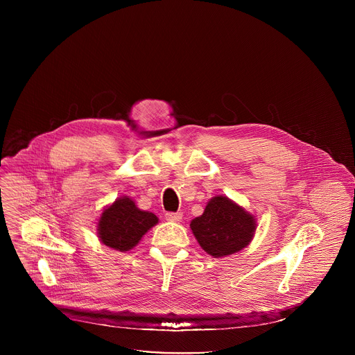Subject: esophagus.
Returning a JSON list of instances; mask_svg holds the SVG:
<instances>
[{
	"label": "esophagus",
	"instance_id": "obj_1",
	"mask_svg": "<svg viewBox=\"0 0 355 355\" xmlns=\"http://www.w3.org/2000/svg\"><path fill=\"white\" fill-rule=\"evenodd\" d=\"M166 219L167 220H170V222H181L182 220V214L181 212H168V214H166Z\"/></svg>",
	"mask_w": 355,
	"mask_h": 355
}]
</instances>
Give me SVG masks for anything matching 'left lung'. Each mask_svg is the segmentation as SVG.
<instances>
[{"mask_svg": "<svg viewBox=\"0 0 355 355\" xmlns=\"http://www.w3.org/2000/svg\"><path fill=\"white\" fill-rule=\"evenodd\" d=\"M189 227L209 256L222 259L251 243L257 219L227 196L216 195L208 200L204 214L191 220Z\"/></svg>", "mask_w": 355, "mask_h": 355, "instance_id": "left-lung-1", "label": "left lung"}]
</instances>
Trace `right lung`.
<instances>
[{
	"mask_svg": "<svg viewBox=\"0 0 355 355\" xmlns=\"http://www.w3.org/2000/svg\"><path fill=\"white\" fill-rule=\"evenodd\" d=\"M159 223V218L137 208L130 196H119L101 214L96 222L99 241L116 251H129Z\"/></svg>",
	"mask_w": 355,
	"mask_h": 355,
	"instance_id": "right-lung-1",
	"label": "right lung"
}]
</instances>
